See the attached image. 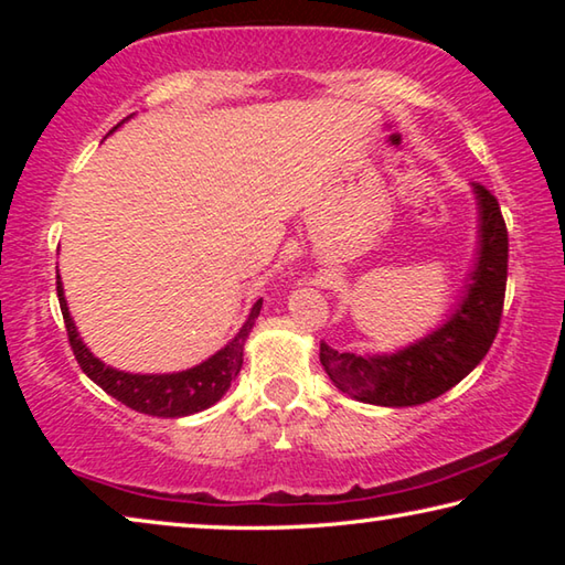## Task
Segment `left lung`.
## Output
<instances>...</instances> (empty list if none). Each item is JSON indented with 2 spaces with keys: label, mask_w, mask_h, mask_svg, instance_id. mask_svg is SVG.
Returning a JSON list of instances; mask_svg holds the SVG:
<instances>
[{
  "label": "left lung",
  "mask_w": 565,
  "mask_h": 565,
  "mask_svg": "<svg viewBox=\"0 0 565 565\" xmlns=\"http://www.w3.org/2000/svg\"><path fill=\"white\" fill-rule=\"evenodd\" d=\"M478 199V256L461 303L444 327L388 356L339 353L321 341V366L333 386L376 406H418L438 398L483 361L501 327L509 232L495 199L473 184Z\"/></svg>",
  "instance_id": "left-lung-1"
}]
</instances>
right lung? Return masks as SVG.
I'll use <instances>...</instances> for the list:
<instances>
[{
	"label": "right lung",
	"mask_w": 565,
	"mask_h": 565,
	"mask_svg": "<svg viewBox=\"0 0 565 565\" xmlns=\"http://www.w3.org/2000/svg\"><path fill=\"white\" fill-rule=\"evenodd\" d=\"M56 296H60L70 347L84 374H87L99 388L107 391L109 396L121 401L124 406L139 411V414L159 418H179L196 414V411L214 406L216 401L226 394L232 381L238 376V371H242L244 343L262 311L259 299L254 303L252 313H248V319L244 321V327L238 329L236 337L228 341L222 351H216L212 359H206L194 369L179 371V374H127V371H117L107 366V363H102L87 347H84V341L79 339V333H76V327L70 317V306H66L60 276H56Z\"/></svg>",
	"instance_id": "obj_1"
}]
</instances>
